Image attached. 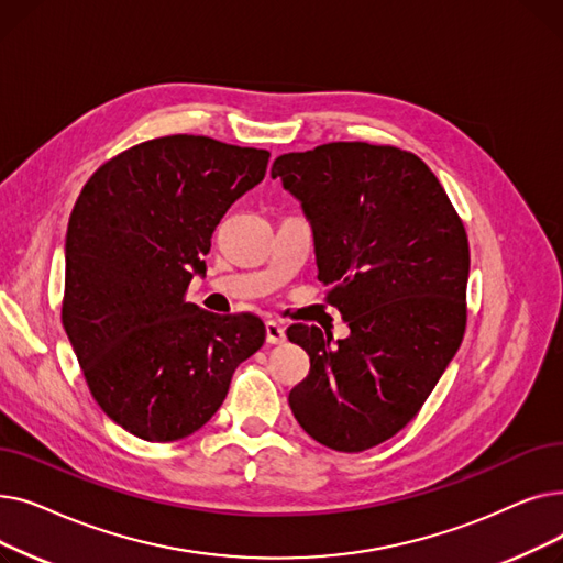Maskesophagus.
<instances>
[{
  "label": "esophagus",
  "instance_id": "1",
  "mask_svg": "<svg viewBox=\"0 0 563 563\" xmlns=\"http://www.w3.org/2000/svg\"><path fill=\"white\" fill-rule=\"evenodd\" d=\"M264 331H266V342H269V344H283L285 342V329L280 327L278 321H266Z\"/></svg>",
  "mask_w": 563,
  "mask_h": 563
}]
</instances>
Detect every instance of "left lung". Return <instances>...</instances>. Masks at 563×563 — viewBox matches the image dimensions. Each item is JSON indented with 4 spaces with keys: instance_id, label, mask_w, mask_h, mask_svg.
Instances as JSON below:
<instances>
[{
    "instance_id": "obj_1",
    "label": "left lung",
    "mask_w": 563,
    "mask_h": 563,
    "mask_svg": "<svg viewBox=\"0 0 563 563\" xmlns=\"http://www.w3.org/2000/svg\"><path fill=\"white\" fill-rule=\"evenodd\" d=\"M314 225L319 280L333 285L351 335L331 344L294 323L310 356L289 393L294 418L321 445L365 452L399 433L461 346L470 246L431 168L395 145L338 141L274 162Z\"/></svg>"
}]
</instances>
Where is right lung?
Wrapping results in <instances>:
<instances>
[{
    "instance_id": "obj_1",
    "label": "right lung",
    "mask_w": 563,
    "mask_h": 563,
    "mask_svg": "<svg viewBox=\"0 0 563 563\" xmlns=\"http://www.w3.org/2000/svg\"><path fill=\"white\" fill-rule=\"evenodd\" d=\"M269 157L210 136L151 139L104 162L73 207L62 321L93 399L136 438L198 431L264 342L260 317L185 297L219 221Z\"/></svg>"
}]
</instances>
